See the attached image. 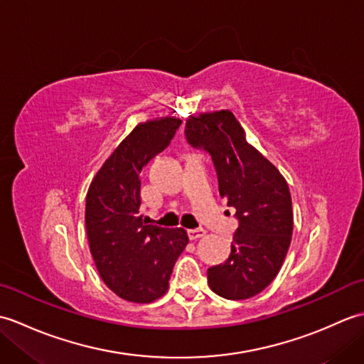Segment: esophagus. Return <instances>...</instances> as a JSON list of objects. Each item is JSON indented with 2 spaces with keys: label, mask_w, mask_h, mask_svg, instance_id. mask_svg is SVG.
<instances>
[{
  "label": "esophagus",
  "mask_w": 364,
  "mask_h": 364,
  "mask_svg": "<svg viewBox=\"0 0 364 364\" xmlns=\"http://www.w3.org/2000/svg\"><path fill=\"white\" fill-rule=\"evenodd\" d=\"M188 236L191 241H197V239L205 236V230L203 228H194V230H188Z\"/></svg>",
  "instance_id": "1"
}]
</instances>
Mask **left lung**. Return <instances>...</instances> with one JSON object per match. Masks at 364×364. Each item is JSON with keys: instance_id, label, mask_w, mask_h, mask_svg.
Instances as JSON below:
<instances>
[{"instance_id": "left-lung-1", "label": "left lung", "mask_w": 364, "mask_h": 364, "mask_svg": "<svg viewBox=\"0 0 364 364\" xmlns=\"http://www.w3.org/2000/svg\"><path fill=\"white\" fill-rule=\"evenodd\" d=\"M184 134L189 145L210 153L219 194L236 210L230 257L208 269V284L223 299L257 296L280 272L291 244L294 218L288 183L245 141V131L231 111L191 115Z\"/></svg>"}]
</instances>
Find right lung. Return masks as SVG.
Returning a JSON list of instances; mask_svg holds the SVG:
<instances>
[{
  "mask_svg": "<svg viewBox=\"0 0 364 364\" xmlns=\"http://www.w3.org/2000/svg\"><path fill=\"white\" fill-rule=\"evenodd\" d=\"M180 125L175 117L139 123L98 170L86 196L87 239L98 274L119 297L136 304L164 296L189 242L186 230L149 225L139 215L142 168L168 146Z\"/></svg>",
  "mask_w": 364,
  "mask_h": 364,
  "instance_id": "right-lung-1",
  "label": "right lung"
}]
</instances>
